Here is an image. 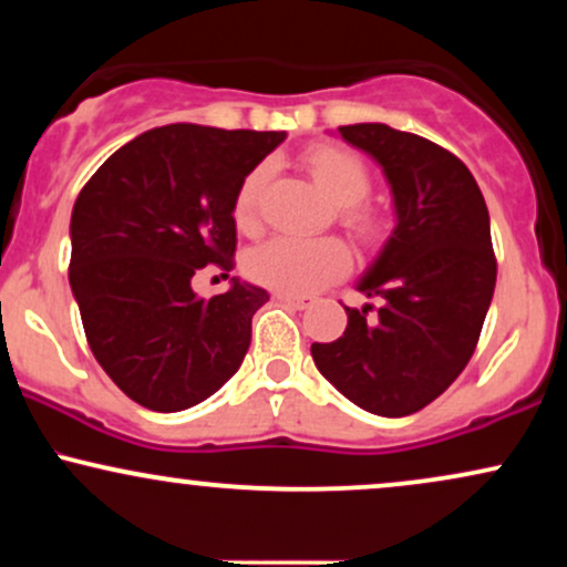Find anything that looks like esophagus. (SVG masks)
I'll return each instance as SVG.
<instances>
[{"instance_id": "34e87169", "label": "esophagus", "mask_w": 567, "mask_h": 567, "mask_svg": "<svg viewBox=\"0 0 567 567\" xmlns=\"http://www.w3.org/2000/svg\"><path fill=\"white\" fill-rule=\"evenodd\" d=\"M277 298L282 303L292 306V309H309V306L315 303V298L311 296H288V292H277Z\"/></svg>"}]
</instances>
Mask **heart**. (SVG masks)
Returning a JSON list of instances; mask_svg holds the SVG:
<instances>
[{
  "mask_svg": "<svg viewBox=\"0 0 567 567\" xmlns=\"http://www.w3.org/2000/svg\"><path fill=\"white\" fill-rule=\"evenodd\" d=\"M303 167L317 186L336 202L338 224L357 243L375 245L386 234V216L368 205L365 197L373 186L368 165L357 154L333 143H317L303 152ZM266 184V167L258 165L239 181L231 202V218L243 234H256L261 226L258 202ZM349 250L341 239H292L275 237L252 247L245 256V275L261 288L288 292V296H311L328 288L349 271Z\"/></svg>",
  "mask_w": 567,
  "mask_h": 567,
  "instance_id": "b5f03b06",
  "label": "heart"
}]
</instances>
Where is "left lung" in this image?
<instances>
[{
  "label": "left lung",
  "mask_w": 567,
  "mask_h": 567,
  "mask_svg": "<svg viewBox=\"0 0 567 567\" xmlns=\"http://www.w3.org/2000/svg\"><path fill=\"white\" fill-rule=\"evenodd\" d=\"M338 133L379 159L396 229L360 282L379 309L347 306L343 336L311 343V357L354 405L396 419L437 400L472 360L496 288L491 218L470 167L447 148L381 122Z\"/></svg>",
  "instance_id": "1"
}]
</instances>
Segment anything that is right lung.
Instances as JSON below:
<instances>
[{"instance_id": "add662e5", "label": "right lung", "mask_w": 567, "mask_h": 567, "mask_svg": "<svg viewBox=\"0 0 567 567\" xmlns=\"http://www.w3.org/2000/svg\"><path fill=\"white\" fill-rule=\"evenodd\" d=\"M285 133L165 125L103 162L71 213L69 282L95 360L138 405L175 413L243 365L269 292L234 279L210 301L192 277L237 252L239 181Z\"/></svg>"}]
</instances>
